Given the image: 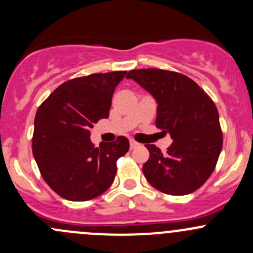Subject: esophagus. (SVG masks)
Segmentation results:
<instances>
[{
	"mask_svg": "<svg viewBox=\"0 0 253 253\" xmlns=\"http://www.w3.org/2000/svg\"><path fill=\"white\" fill-rule=\"evenodd\" d=\"M139 143L138 142H136V141H133V139H131V141H129V147H131V149H134V148H137V147H139Z\"/></svg>",
	"mask_w": 253,
	"mask_h": 253,
	"instance_id": "esophagus-1",
	"label": "esophagus"
}]
</instances>
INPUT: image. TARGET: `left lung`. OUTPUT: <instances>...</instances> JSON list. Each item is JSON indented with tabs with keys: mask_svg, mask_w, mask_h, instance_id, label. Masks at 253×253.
<instances>
[{
	"mask_svg": "<svg viewBox=\"0 0 253 253\" xmlns=\"http://www.w3.org/2000/svg\"><path fill=\"white\" fill-rule=\"evenodd\" d=\"M133 79L158 103L155 126L172 138L168 152L147 144L143 165L148 182L167 195L183 196L201 187L215 169L223 147L219 114L208 94L192 79L177 72L132 70Z\"/></svg>",
	"mask_w": 253,
	"mask_h": 253,
	"instance_id": "1",
	"label": "left lung"
}]
</instances>
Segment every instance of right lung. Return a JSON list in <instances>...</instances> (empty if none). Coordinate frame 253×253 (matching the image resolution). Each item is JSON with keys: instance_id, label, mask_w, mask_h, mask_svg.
I'll use <instances>...</instances> for the list:
<instances>
[{"instance_id": "add662e5", "label": "right lung", "mask_w": 253, "mask_h": 253, "mask_svg": "<svg viewBox=\"0 0 253 253\" xmlns=\"http://www.w3.org/2000/svg\"><path fill=\"white\" fill-rule=\"evenodd\" d=\"M126 71L73 78L56 88L38 109L33 155L45 182L61 197L93 200L114 182L116 162L129 149L126 137L94 147L90 128L108 119L111 99Z\"/></svg>"}]
</instances>
